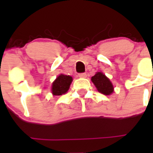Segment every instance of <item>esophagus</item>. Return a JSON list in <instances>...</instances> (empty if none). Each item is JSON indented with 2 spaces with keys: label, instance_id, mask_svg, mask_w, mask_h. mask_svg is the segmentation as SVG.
<instances>
[{
  "label": "esophagus",
  "instance_id": "esophagus-1",
  "mask_svg": "<svg viewBox=\"0 0 153 153\" xmlns=\"http://www.w3.org/2000/svg\"><path fill=\"white\" fill-rule=\"evenodd\" d=\"M86 73H81V74H79V78H86Z\"/></svg>",
  "mask_w": 153,
  "mask_h": 153
}]
</instances>
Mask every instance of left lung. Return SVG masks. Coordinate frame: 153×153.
<instances>
[{
  "label": "left lung",
  "instance_id": "1",
  "mask_svg": "<svg viewBox=\"0 0 153 153\" xmlns=\"http://www.w3.org/2000/svg\"><path fill=\"white\" fill-rule=\"evenodd\" d=\"M91 81L95 85L97 90L105 95H109L114 92L113 84L102 72H97L91 78Z\"/></svg>",
  "mask_w": 153,
  "mask_h": 153
}]
</instances>
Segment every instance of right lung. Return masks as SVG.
Instances as JSON below:
<instances>
[{"instance_id": "obj_1", "label": "right lung", "mask_w": 153, "mask_h": 153, "mask_svg": "<svg viewBox=\"0 0 153 153\" xmlns=\"http://www.w3.org/2000/svg\"><path fill=\"white\" fill-rule=\"evenodd\" d=\"M72 80L73 79L70 75L59 74L52 83L51 91L53 95L59 96L67 93L71 84Z\"/></svg>"}]
</instances>
